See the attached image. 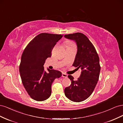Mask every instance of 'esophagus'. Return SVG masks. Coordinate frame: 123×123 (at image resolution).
Instances as JSON below:
<instances>
[{
  "label": "esophagus",
  "mask_w": 123,
  "mask_h": 123,
  "mask_svg": "<svg viewBox=\"0 0 123 123\" xmlns=\"http://www.w3.org/2000/svg\"><path fill=\"white\" fill-rule=\"evenodd\" d=\"M62 77L67 78V77H68V75H67V74H66L64 73H62Z\"/></svg>",
  "instance_id": "1"
}]
</instances>
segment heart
Here are the masks:
<instances>
[{"label":"heart","mask_w":123,"mask_h":123,"mask_svg":"<svg viewBox=\"0 0 123 123\" xmlns=\"http://www.w3.org/2000/svg\"><path fill=\"white\" fill-rule=\"evenodd\" d=\"M65 44H66V47L75 46V44H74V43H73L72 42H70V41H67V42H66V43H65Z\"/></svg>","instance_id":"1"}]
</instances>
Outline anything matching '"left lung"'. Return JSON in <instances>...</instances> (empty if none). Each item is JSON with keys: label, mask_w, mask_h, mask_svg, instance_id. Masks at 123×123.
Listing matches in <instances>:
<instances>
[{"label": "left lung", "mask_w": 123, "mask_h": 123, "mask_svg": "<svg viewBox=\"0 0 123 123\" xmlns=\"http://www.w3.org/2000/svg\"><path fill=\"white\" fill-rule=\"evenodd\" d=\"M64 37L76 43L77 51L73 66L81 69L77 80L68 75L71 84L65 89V94L71 101L82 102L91 95L97 84L100 70L99 58L94 47L83 33H75Z\"/></svg>", "instance_id": "obj_1"}]
</instances>
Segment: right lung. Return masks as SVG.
Wrapping results in <instances>:
<instances>
[{"instance_id":"right-lung-1","label":"right lung","mask_w":123,"mask_h":123,"mask_svg":"<svg viewBox=\"0 0 123 123\" xmlns=\"http://www.w3.org/2000/svg\"><path fill=\"white\" fill-rule=\"evenodd\" d=\"M61 34L43 33L33 39L21 55L19 72L24 86L30 97L37 101H43L51 94V86L55 79L62 73L57 70L44 69L46 59L51 56V52Z\"/></svg>"}]
</instances>
